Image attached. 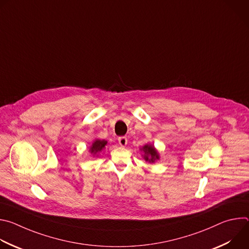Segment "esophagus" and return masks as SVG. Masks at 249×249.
Returning a JSON list of instances; mask_svg holds the SVG:
<instances>
[{
	"mask_svg": "<svg viewBox=\"0 0 249 249\" xmlns=\"http://www.w3.org/2000/svg\"><path fill=\"white\" fill-rule=\"evenodd\" d=\"M127 142H128V140H127L126 137H119L118 138V143L121 147H125L127 145Z\"/></svg>",
	"mask_w": 249,
	"mask_h": 249,
	"instance_id": "1",
	"label": "esophagus"
}]
</instances>
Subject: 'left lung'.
Instances as JSON below:
<instances>
[{
    "instance_id": "obj_1",
    "label": "left lung",
    "mask_w": 249,
    "mask_h": 249,
    "mask_svg": "<svg viewBox=\"0 0 249 249\" xmlns=\"http://www.w3.org/2000/svg\"><path fill=\"white\" fill-rule=\"evenodd\" d=\"M141 151L144 152L143 158L145 159L146 161H149V162L153 163L157 160L160 159V155H159L158 151L156 150V148L153 145L147 144V145H145L143 148L141 149Z\"/></svg>"
}]
</instances>
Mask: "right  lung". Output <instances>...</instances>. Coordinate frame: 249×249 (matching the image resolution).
I'll return each instance as SVG.
<instances>
[{
	"instance_id": "right-lung-1",
	"label": "right lung",
	"mask_w": 249,
	"mask_h": 249,
	"mask_svg": "<svg viewBox=\"0 0 249 249\" xmlns=\"http://www.w3.org/2000/svg\"><path fill=\"white\" fill-rule=\"evenodd\" d=\"M106 144H107V141H105V140H99V139L94 140L92 145L89 147L90 154L92 156H96L97 157V154L100 153L105 148Z\"/></svg>"
}]
</instances>
